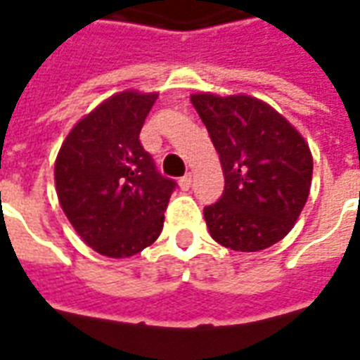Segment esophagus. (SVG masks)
Here are the masks:
<instances>
[{
  "label": "esophagus",
  "mask_w": 360,
  "mask_h": 360,
  "mask_svg": "<svg viewBox=\"0 0 360 360\" xmlns=\"http://www.w3.org/2000/svg\"><path fill=\"white\" fill-rule=\"evenodd\" d=\"M178 186H180V190L182 191H188L191 188V174L188 172L186 176H182L180 180H178Z\"/></svg>",
  "instance_id": "esophagus-1"
}]
</instances>
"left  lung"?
Listing matches in <instances>:
<instances>
[{
    "mask_svg": "<svg viewBox=\"0 0 360 360\" xmlns=\"http://www.w3.org/2000/svg\"><path fill=\"white\" fill-rule=\"evenodd\" d=\"M224 170V195L205 209L210 237L237 252L279 243L305 207L313 176L309 144L296 127L250 94L193 93Z\"/></svg>",
    "mask_w": 360,
    "mask_h": 360,
    "instance_id": "obj_1",
    "label": "left lung"
}]
</instances>
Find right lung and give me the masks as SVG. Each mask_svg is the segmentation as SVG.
Here are the masks:
<instances>
[{"instance_id":"1","label":"right lung","mask_w":360,"mask_h":360,"mask_svg":"<svg viewBox=\"0 0 360 360\" xmlns=\"http://www.w3.org/2000/svg\"><path fill=\"white\" fill-rule=\"evenodd\" d=\"M158 96L112 94L72 127L56 155L62 210L83 243L108 258L142 252L163 229L174 182L159 174L139 140Z\"/></svg>"}]
</instances>
